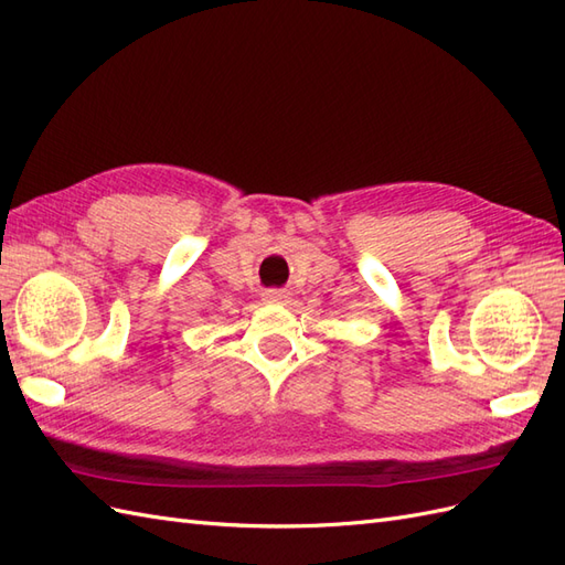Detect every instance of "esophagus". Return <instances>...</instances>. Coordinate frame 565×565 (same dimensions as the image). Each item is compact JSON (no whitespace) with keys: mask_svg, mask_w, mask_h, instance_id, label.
I'll return each instance as SVG.
<instances>
[{"mask_svg":"<svg viewBox=\"0 0 565 565\" xmlns=\"http://www.w3.org/2000/svg\"><path fill=\"white\" fill-rule=\"evenodd\" d=\"M288 291H284V288H267V291L263 294V298L267 300V302H286L288 300Z\"/></svg>","mask_w":565,"mask_h":565,"instance_id":"1","label":"esophagus"}]
</instances>
